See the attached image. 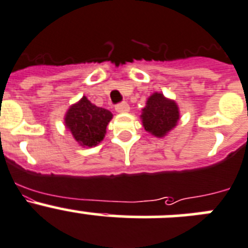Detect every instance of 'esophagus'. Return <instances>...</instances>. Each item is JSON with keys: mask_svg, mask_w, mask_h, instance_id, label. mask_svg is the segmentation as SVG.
Returning a JSON list of instances; mask_svg holds the SVG:
<instances>
[{"mask_svg": "<svg viewBox=\"0 0 248 248\" xmlns=\"http://www.w3.org/2000/svg\"><path fill=\"white\" fill-rule=\"evenodd\" d=\"M115 108H116V111L117 112H120V113H124V112H128L129 111V105L127 103H120V104H117L116 106H115Z\"/></svg>", "mask_w": 248, "mask_h": 248, "instance_id": "obj_1", "label": "esophagus"}]
</instances>
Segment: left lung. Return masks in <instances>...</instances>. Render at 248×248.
<instances>
[{
	"label": "left lung",
	"instance_id": "8db88e82",
	"mask_svg": "<svg viewBox=\"0 0 248 248\" xmlns=\"http://www.w3.org/2000/svg\"><path fill=\"white\" fill-rule=\"evenodd\" d=\"M140 117L145 131L156 137H164L176 126L180 119L179 108L175 101L169 100L160 93H154L148 99Z\"/></svg>",
	"mask_w": 248,
	"mask_h": 248
}]
</instances>
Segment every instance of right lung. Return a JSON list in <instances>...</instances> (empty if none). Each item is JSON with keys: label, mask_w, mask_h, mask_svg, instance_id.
<instances>
[{"label": "right lung", "mask_w": 248, "mask_h": 248, "mask_svg": "<svg viewBox=\"0 0 248 248\" xmlns=\"http://www.w3.org/2000/svg\"><path fill=\"white\" fill-rule=\"evenodd\" d=\"M112 113L103 108L93 105L85 96L67 111L64 122L75 140L83 147H95L103 140L106 126Z\"/></svg>", "instance_id": "right-lung-1"}]
</instances>
